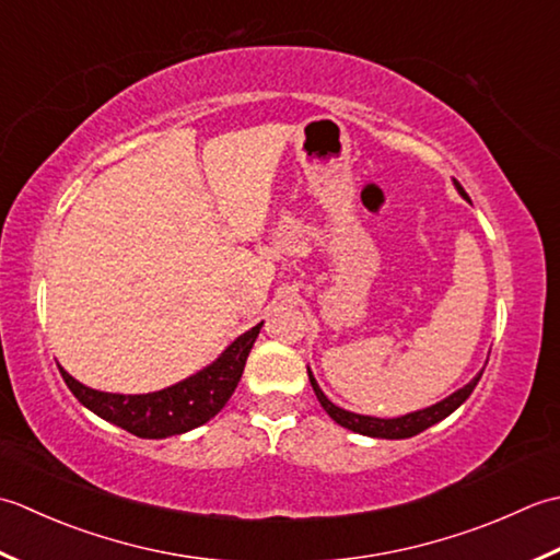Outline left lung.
Segmentation results:
<instances>
[{"label": "left lung", "instance_id": "left-lung-1", "mask_svg": "<svg viewBox=\"0 0 560 560\" xmlns=\"http://www.w3.org/2000/svg\"><path fill=\"white\" fill-rule=\"evenodd\" d=\"M456 190L462 192V196L469 200V196H466V190L459 186V180H454ZM478 380H481V374L474 376V380L464 386V389L454 392L452 396L444 398V401L430 406V408H423V410H416V413H408V416H401V418H372V416H360V413H350V410L346 408H338L336 404H330L326 394L318 389L316 380L310 372V382L314 386V394L318 398V404L324 406L326 413L336 420L338 425H343L352 432H360V435H368V438H384V440H404V438H413L418 435V432L428 430L430 425L440 423L442 418H447L450 413H454L456 408H459L466 398L471 396L474 386L478 384Z\"/></svg>", "mask_w": 560, "mask_h": 560}]
</instances>
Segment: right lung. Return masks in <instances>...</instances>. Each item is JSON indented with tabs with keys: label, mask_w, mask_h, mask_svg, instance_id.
Listing matches in <instances>:
<instances>
[{
	"label": "right lung",
	"mask_w": 560,
	"mask_h": 560,
	"mask_svg": "<svg viewBox=\"0 0 560 560\" xmlns=\"http://www.w3.org/2000/svg\"><path fill=\"white\" fill-rule=\"evenodd\" d=\"M260 326L264 324H258L246 330L244 336H238L210 368H205L202 372L188 376V380L154 394H106L79 384L62 368L60 374L65 384L70 386V392L79 398V404H84L96 416L108 420V423L144 440L180 435V432H188L208 423L230 401L238 380H242L246 358L250 348H254Z\"/></svg>",
	"instance_id": "add662e5"
}]
</instances>
